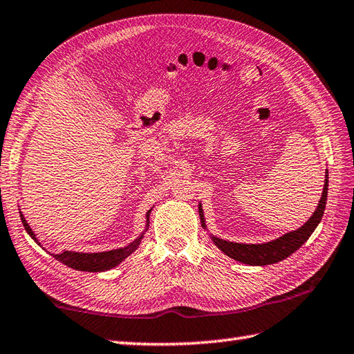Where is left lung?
Masks as SVG:
<instances>
[{"mask_svg": "<svg viewBox=\"0 0 354 354\" xmlns=\"http://www.w3.org/2000/svg\"><path fill=\"white\" fill-rule=\"evenodd\" d=\"M325 173H327V175H325L319 204H317L315 213L311 214L310 219L302 227L296 228L293 232L282 234V236H279L278 239L264 242V244H242V242H232V241L221 239L209 233L213 244L216 245L221 252L225 253L228 258L239 261L242 264H247V266H270L288 258L290 254L295 253L297 248L304 245V242L311 236V233L316 230L317 224L321 223V219L324 216L325 204H327V193H328V170ZM198 209H199L201 224H203V227L207 230L203 204L199 203Z\"/></svg>", "mask_w": 354, "mask_h": 354, "instance_id": "left-lung-1", "label": "left lung"}]
</instances>
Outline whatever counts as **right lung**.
I'll list each match as a JSON object with an SVG mask.
<instances>
[{
    "mask_svg": "<svg viewBox=\"0 0 354 354\" xmlns=\"http://www.w3.org/2000/svg\"><path fill=\"white\" fill-rule=\"evenodd\" d=\"M150 213L151 209L145 214V228L144 232L138 236L133 242H130L129 245L126 247H121V248H116V250H109V252H98V253H82V252H72V250H62L61 253H50L55 259L62 262V264L75 268V270H80V272H106V270L113 268L116 266H120L121 262L129 258V256L133 253L138 247H140L141 241L144 238L145 232H147L149 228V219H150ZM19 218H21V223H23L26 232L29 236L37 242L39 247L41 242L37 238V234L30 228V225L27 224V221L24 218V214L19 212ZM44 248V247H43ZM46 250V248H44Z\"/></svg>",
    "mask_w": 354,
    "mask_h": 354,
    "instance_id": "right-lung-1",
    "label": "right lung"
}]
</instances>
